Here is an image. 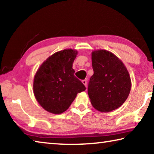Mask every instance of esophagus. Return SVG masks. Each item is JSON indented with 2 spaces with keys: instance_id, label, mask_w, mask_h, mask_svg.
<instances>
[{
  "instance_id": "obj_1",
  "label": "esophagus",
  "mask_w": 154,
  "mask_h": 154,
  "mask_svg": "<svg viewBox=\"0 0 154 154\" xmlns=\"http://www.w3.org/2000/svg\"><path fill=\"white\" fill-rule=\"evenodd\" d=\"M82 83H83V84L84 85L85 87H87V80H86V79L83 80V81H82Z\"/></svg>"
}]
</instances>
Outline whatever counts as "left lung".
Instances as JSON below:
<instances>
[{
	"mask_svg": "<svg viewBox=\"0 0 154 154\" xmlns=\"http://www.w3.org/2000/svg\"><path fill=\"white\" fill-rule=\"evenodd\" d=\"M94 74L88 93L92 105L101 112H110L121 106L131 88L129 72L118 57L105 49L92 53Z\"/></svg>",
	"mask_w": 154,
	"mask_h": 154,
	"instance_id": "left-lung-1",
	"label": "left lung"
}]
</instances>
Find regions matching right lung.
<instances>
[{"instance_id":"right-lung-1","label":"right lung","mask_w":154,"mask_h":154,"mask_svg":"<svg viewBox=\"0 0 154 154\" xmlns=\"http://www.w3.org/2000/svg\"><path fill=\"white\" fill-rule=\"evenodd\" d=\"M77 51L64 49L44 61L34 77L33 92L36 100L49 113L60 114L66 111L85 85L74 75L72 63Z\"/></svg>"}]
</instances>
